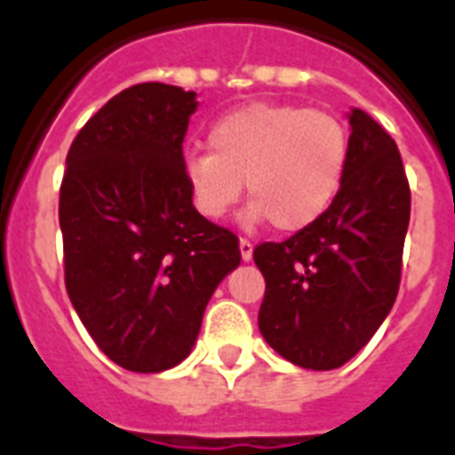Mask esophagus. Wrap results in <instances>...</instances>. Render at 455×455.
<instances>
[{
	"mask_svg": "<svg viewBox=\"0 0 455 455\" xmlns=\"http://www.w3.org/2000/svg\"><path fill=\"white\" fill-rule=\"evenodd\" d=\"M238 251H241L243 262H251V259H252V243L251 241L241 238V241H238Z\"/></svg>",
	"mask_w": 455,
	"mask_h": 455,
	"instance_id": "obj_1",
	"label": "esophagus"
}]
</instances>
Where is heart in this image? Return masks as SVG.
<instances>
[{
    "label": "heart",
    "instance_id": "1",
    "mask_svg": "<svg viewBox=\"0 0 455 455\" xmlns=\"http://www.w3.org/2000/svg\"><path fill=\"white\" fill-rule=\"evenodd\" d=\"M348 133L334 114L252 102L214 121L210 150L188 152L183 173L197 212L221 220L248 188V221L283 234L312 227L341 190Z\"/></svg>",
    "mask_w": 455,
    "mask_h": 455
}]
</instances>
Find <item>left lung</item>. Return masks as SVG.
<instances>
[{"instance_id": "obj_1", "label": "left lung", "mask_w": 455, "mask_h": 455, "mask_svg": "<svg viewBox=\"0 0 455 455\" xmlns=\"http://www.w3.org/2000/svg\"><path fill=\"white\" fill-rule=\"evenodd\" d=\"M341 190L312 227L252 252L265 276L258 324L282 358L334 370L365 346L394 307L411 221L398 148L363 109L348 112Z\"/></svg>"}]
</instances>
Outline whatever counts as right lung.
I'll use <instances>...</instances> for the list:
<instances>
[{
	"mask_svg": "<svg viewBox=\"0 0 455 455\" xmlns=\"http://www.w3.org/2000/svg\"><path fill=\"white\" fill-rule=\"evenodd\" d=\"M196 97L164 83L124 90L66 157V291L100 351L131 372L188 358L210 298L241 265L238 238L197 212L183 173Z\"/></svg>",
	"mask_w": 455,
	"mask_h": 455,
	"instance_id": "obj_1",
	"label": "right lung"
}]
</instances>
